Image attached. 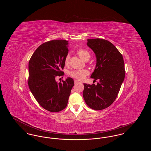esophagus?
Wrapping results in <instances>:
<instances>
[{"mask_svg":"<svg viewBox=\"0 0 151 151\" xmlns=\"http://www.w3.org/2000/svg\"><path fill=\"white\" fill-rule=\"evenodd\" d=\"M74 83H75V84H76L78 83H79V81H78V80H74Z\"/></svg>","mask_w":151,"mask_h":151,"instance_id":"obj_1","label":"esophagus"}]
</instances>
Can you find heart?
I'll return each instance as SVG.
<instances>
[{"label":"heart","instance_id":"heart-1","mask_svg":"<svg viewBox=\"0 0 151 151\" xmlns=\"http://www.w3.org/2000/svg\"><path fill=\"white\" fill-rule=\"evenodd\" d=\"M77 53L78 54L79 57L84 60H88L91 57L90 53L89 51L84 49H81L77 51ZM70 59V54H67L65 58V65H68L69 63ZM89 74V71L86 70H73L70 71L69 75L71 77L73 78L78 79L79 80H82L86 78V76Z\"/></svg>","mask_w":151,"mask_h":151}]
</instances>
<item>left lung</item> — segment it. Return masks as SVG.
Segmentation results:
<instances>
[{"instance_id":"left-lung-1","label":"left lung","mask_w":151,"mask_h":151,"mask_svg":"<svg viewBox=\"0 0 151 151\" xmlns=\"http://www.w3.org/2000/svg\"><path fill=\"white\" fill-rule=\"evenodd\" d=\"M87 45L96 57V65L91 78L99 80L97 84H84L83 97L91 109L100 110L110 106L119 92L125 76L121 52L108 40L88 39Z\"/></svg>"}]
</instances>
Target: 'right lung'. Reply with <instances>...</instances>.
<instances>
[{
  "mask_svg": "<svg viewBox=\"0 0 151 151\" xmlns=\"http://www.w3.org/2000/svg\"><path fill=\"white\" fill-rule=\"evenodd\" d=\"M68 41L52 40L41 45L29 62V89L38 104L51 112H58L67 105L73 80L68 78L63 83L55 78L63 76L62 71L68 54Z\"/></svg>",
  "mask_w": 151,
  "mask_h": 151,
  "instance_id": "1",
  "label": "right lung"
}]
</instances>
